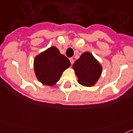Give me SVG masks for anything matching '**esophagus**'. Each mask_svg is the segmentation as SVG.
<instances>
[{
	"label": "esophagus",
	"instance_id": "obj_1",
	"mask_svg": "<svg viewBox=\"0 0 133 133\" xmlns=\"http://www.w3.org/2000/svg\"><path fill=\"white\" fill-rule=\"evenodd\" d=\"M70 63H71V64L72 65L74 63V59L72 58V57H70Z\"/></svg>",
	"mask_w": 133,
	"mask_h": 133
}]
</instances>
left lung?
Returning <instances> with one entry per match:
<instances>
[{
    "label": "left lung",
    "mask_w": 133,
    "mask_h": 133,
    "mask_svg": "<svg viewBox=\"0 0 133 133\" xmlns=\"http://www.w3.org/2000/svg\"><path fill=\"white\" fill-rule=\"evenodd\" d=\"M79 84L84 86H94L101 76L102 68L91 53L86 51L81 55L73 65Z\"/></svg>",
    "instance_id": "8db88e82"
}]
</instances>
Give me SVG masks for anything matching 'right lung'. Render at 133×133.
Wrapping results in <instances>:
<instances>
[{
	"label": "right lung",
	"instance_id": "1",
	"mask_svg": "<svg viewBox=\"0 0 133 133\" xmlns=\"http://www.w3.org/2000/svg\"><path fill=\"white\" fill-rule=\"evenodd\" d=\"M71 65L70 60L52 46L41 52L34 59L35 73L38 80L51 86L59 79L64 70Z\"/></svg>",
	"mask_w": 133,
	"mask_h": 133
}]
</instances>
